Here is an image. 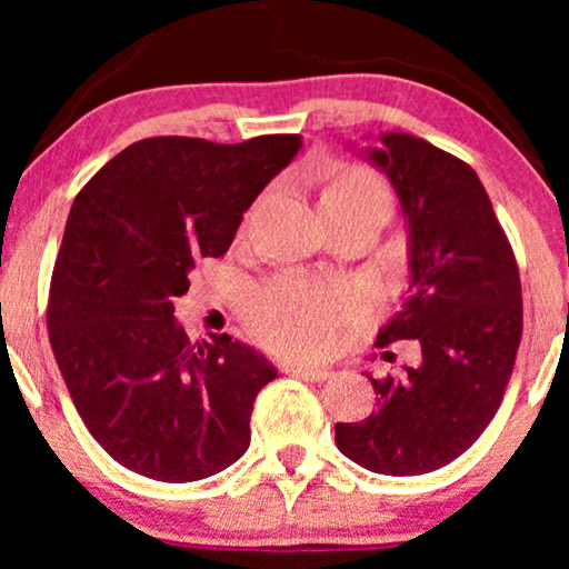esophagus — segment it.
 <instances>
[{"label": "esophagus", "mask_w": 569, "mask_h": 569, "mask_svg": "<svg viewBox=\"0 0 569 569\" xmlns=\"http://www.w3.org/2000/svg\"><path fill=\"white\" fill-rule=\"evenodd\" d=\"M282 372L284 376H295V378H302V380H310V383H321L331 376L326 368H310V365H295V362H287L282 365Z\"/></svg>", "instance_id": "obj_1"}]
</instances>
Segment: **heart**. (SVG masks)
<instances>
[{"instance_id":"1","label":"heart","mask_w":569,"mask_h":569,"mask_svg":"<svg viewBox=\"0 0 569 569\" xmlns=\"http://www.w3.org/2000/svg\"><path fill=\"white\" fill-rule=\"evenodd\" d=\"M326 214L380 209L391 214L393 197L383 178L365 168L339 173L323 191ZM357 308V298L345 287H333L298 274L274 277L259 287L246 306V318L259 341L269 349L295 357L326 355L337 345L341 326Z\"/></svg>"}]
</instances>
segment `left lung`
<instances>
[{
  "mask_svg": "<svg viewBox=\"0 0 569 569\" xmlns=\"http://www.w3.org/2000/svg\"><path fill=\"white\" fill-rule=\"evenodd\" d=\"M368 158L409 220V292L378 347L417 339L422 360L372 378L378 409L337 422V446L368 471L417 477L469 450L500 409L523 337L520 274L469 162L401 131Z\"/></svg>",
  "mask_w": 569,
  "mask_h": 569,
  "instance_id": "left-lung-1",
  "label": "left lung"
}]
</instances>
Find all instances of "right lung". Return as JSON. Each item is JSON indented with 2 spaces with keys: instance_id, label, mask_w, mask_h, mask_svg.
Returning a JSON list of instances; mask_svg holds the SVG:
<instances>
[{
  "instance_id": "add662e5",
  "label": "right lung",
  "mask_w": 569,
  "mask_h": 569,
  "mask_svg": "<svg viewBox=\"0 0 569 569\" xmlns=\"http://www.w3.org/2000/svg\"><path fill=\"white\" fill-rule=\"evenodd\" d=\"M300 144V134L240 144L150 137L74 197L46 323L84 427L129 471L186 485L246 453L274 365L228 333L191 345L173 300L201 259L228 251L246 209Z\"/></svg>"
}]
</instances>
